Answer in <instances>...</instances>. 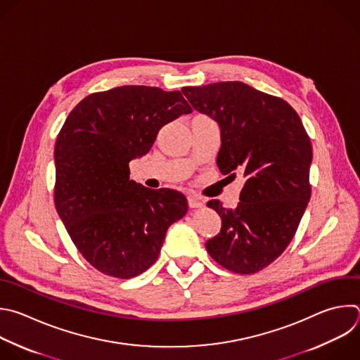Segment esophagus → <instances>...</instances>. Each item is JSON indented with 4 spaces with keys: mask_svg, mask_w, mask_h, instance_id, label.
<instances>
[{
    "mask_svg": "<svg viewBox=\"0 0 360 360\" xmlns=\"http://www.w3.org/2000/svg\"><path fill=\"white\" fill-rule=\"evenodd\" d=\"M188 203H189V207L195 209V207H202L205 206V200L196 195H189L188 196Z\"/></svg>",
    "mask_w": 360,
    "mask_h": 360,
    "instance_id": "1",
    "label": "esophagus"
}]
</instances>
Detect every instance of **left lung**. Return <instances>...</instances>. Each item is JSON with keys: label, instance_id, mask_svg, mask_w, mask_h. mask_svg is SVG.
I'll return each instance as SVG.
<instances>
[{"label": "left lung", "instance_id": "left-lung-1", "mask_svg": "<svg viewBox=\"0 0 360 360\" xmlns=\"http://www.w3.org/2000/svg\"><path fill=\"white\" fill-rule=\"evenodd\" d=\"M182 93L219 124L220 172L236 176L240 171L246 178L234 209L207 202L221 217V229L206 250L233 273H257L287 249L309 202V137L287 101L246 83L189 86Z\"/></svg>", "mask_w": 360, "mask_h": 360}]
</instances>
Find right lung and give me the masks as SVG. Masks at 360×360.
<instances>
[{
	"label": "right lung",
	"instance_id": "obj_1",
	"mask_svg": "<svg viewBox=\"0 0 360 360\" xmlns=\"http://www.w3.org/2000/svg\"><path fill=\"white\" fill-rule=\"evenodd\" d=\"M191 111L178 90L122 86L84 97L68 115L55 146V206L77 250L103 274L144 273L168 227L186 214L185 195L130 181L129 162Z\"/></svg>",
	"mask_w": 360,
	"mask_h": 360
}]
</instances>
